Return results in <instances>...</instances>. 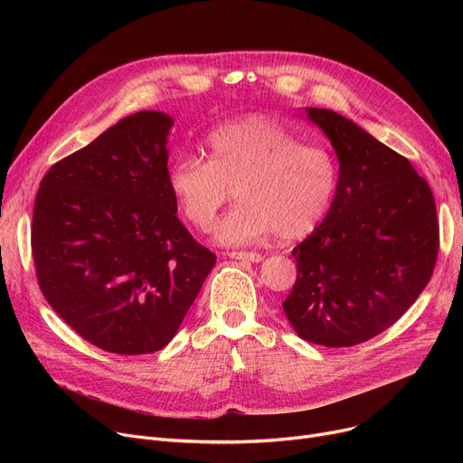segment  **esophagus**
<instances>
[{
    "label": "esophagus",
    "instance_id": "34e87169",
    "mask_svg": "<svg viewBox=\"0 0 463 463\" xmlns=\"http://www.w3.org/2000/svg\"><path fill=\"white\" fill-rule=\"evenodd\" d=\"M227 255L231 259H236V260H248V262H260L262 260V255L255 253V251H229Z\"/></svg>",
    "mask_w": 463,
    "mask_h": 463
}]
</instances>
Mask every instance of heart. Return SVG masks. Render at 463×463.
Listing matches in <instances>:
<instances>
[{
    "label": "heart",
    "instance_id": "obj_1",
    "mask_svg": "<svg viewBox=\"0 0 463 463\" xmlns=\"http://www.w3.org/2000/svg\"><path fill=\"white\" fill-rule=\"evenodd\" d=\"M206 157L180 154L168 187L185 222L208 231L234 189L238 204L215 236L244 246L269 234L283 241L306 238L332 210L339 168L330 152L304 146L276 118L253 114L212 129Z\"/></svg>",
    "mask_w": 463,
    "mask_h": 463
}]
</instances>
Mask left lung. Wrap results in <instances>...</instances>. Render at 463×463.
I'll return each instance as SVG.
<instances>
[{"mask_svg":"<svg viewBox=\"0 0 463 463\" xmlns=\"http://www.w3.org/2000/svg\"><path fill=\"white\" fill-rule=\"evenodd\" d=\"M330 138L339 187L325 222L293 250L297 283L283 302L306 342L353 347L391 328L428 285L439 222L409 159L328 109H306Z\"/></svg>","mask_w":463,"mask_h":463,"instance_id":"1","label":"left lung"}]
</instances>
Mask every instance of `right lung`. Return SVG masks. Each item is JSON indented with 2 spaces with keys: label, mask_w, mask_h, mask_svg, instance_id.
<instances>
[{
  "label": "right lung",
  "mask_w": 463,
  "mask_h": 463,
  "mask_svg": "<svg viewBox=\"0 0 463 463\" xmlns=\"http://www.w3.org/2000/svg\"><path fill=\"white\" fill-rule=\"evenodd\" d=\"M173 118L119 119L41 180L32 255L46 302L86 342L148 354L178 332L215 255L178 219L168 187Z\"/></svg>",
  "instance_id": "1"
}]
</instances>
